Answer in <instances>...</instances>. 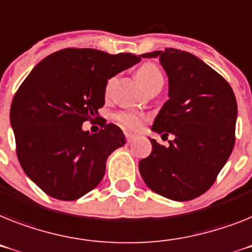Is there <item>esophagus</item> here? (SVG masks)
I'll return each mask as SVG.
<instances>
[{"instance_id": "1", "label": "esophagus", "mask_w": 252, "mask_h": 252, "mask_svg": "<svg viewBox=\"0 0 252 252\" xmlns=\"http://www.w3.org/2000/svg\"><path fill=\"white\" fill-rule=\"evenodd\" d=\"M126 143H132L134 139H136V136H133V134H126Z\"/></svg>"}]
</instances>
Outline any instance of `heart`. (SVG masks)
I'll return each instance as SVG.
<instances>
[{
	"label": "heart",
	"instance_id": "b5f03b06",
	"mask_svg": "<svg viewBox=\"0 0 252 252\" xmlns=\"http://www.w3.org/2000/svg\"><path fill=\"white\" fill-rule=\"evenodd\" d=\"M137 79L141 82L143 87L147 90H152L156 86H162L164 84V77H162L161 71L152 63H146L141 65L137 70ZM114 79H110L107 83V91L113 87ZM116 122L119 123L126 129L137 130L139 129L143 124V116L138 113H133V111H123V113L116 114Z\"/></svg>",
	"mask_w": 252,
	"mask_h": 252
}]
</instances>
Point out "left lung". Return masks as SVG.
Segmentation results:
<instances>
[{
    "label": "left lung",
    "instance_id": "1",
    "mask_svg": "<svg viewBox=\"0 0 252 252\" xmlns=\"http://www.w3.org/2000/svg\"><path fill=\"white\" fill-rule=\"evenodd\" d=\"M158 58L169 78V100L152 130L173 134L169 146L150 139L152 151L139 173L155 193L175 201L201 196L214 185L236 142L237 101L227 80L186 51L165 48L141 55Z\"/></svg>",
    "mask_w": 252,
    "mask_h": 252
}]
</instances>
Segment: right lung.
I'll use <instances>...</instances> for the list:
<instances>
[{
	"label": "right lung",
	"instance_id": "right-lung-1",
	"mask_svg": "<svg viewBox=\"0 0 252 252\" xmlns=\"http://www.w3.org/2000/svg\"><path fill=\"white\" fill-rule=\"evenodd\" d=\"M138 61L128 52L64 48L35 65L19 87L10 109L16 155L44 193L71 201L100 183L107 158L126 138L111 123L94 134L82 124L105 105L107 80Z\"/></svg>",
	"mask_w": 252,
	"mask_h": 252
}]
</instances>
